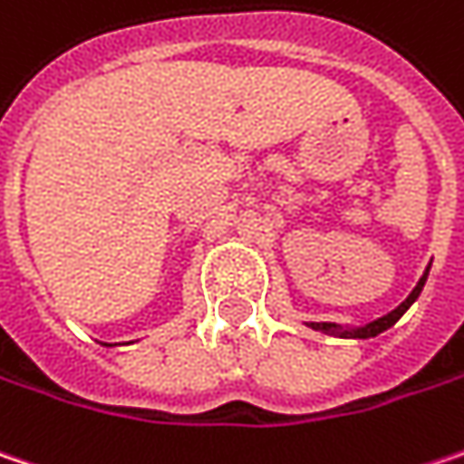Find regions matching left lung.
<instances>
[{
	"instance_id": "obj_1",
	"label": "left lung",
	"mask_w": 464,
	"mask_h": 464,
	"mask_svg": "<svg viewBox=\"0 0 464 464\" xmlns=\"http://www.w3.org/2000/svg\"><path fill=\"white\" fill-rule=\"evenodd\" d=\"M430 268V266H429ZM429 268H426V274L420 276V282L415 285V290L407 295L405 303H400L394 311H389L382 318H376V321H371V324H365V326H342V324H332V321H311L308 326L315 329V332H324V334H336V336H347V339H368V336H376L386 332L389 326H394L405 311L418 300V295L423 292V285H426V279H429Z\"/></svg>"
}]
</instances>
